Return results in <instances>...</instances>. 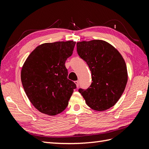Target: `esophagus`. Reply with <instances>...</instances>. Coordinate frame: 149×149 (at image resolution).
Instances as JSON below:
<instances>
[{
    "mask_svg": "<svg viewBox=\"0 0 149 149\" xmlns=\"http://www.w3.org/2000/svg\"><path fill=\"white\" fill-rule=\"evenodd\" d=\"M75 83L76 84V86H77V87H78L79 86V81H75Z\"/></svg>",
    "mask_w": 149,
    "mask_h": 149,
    "instance_id": "esophagus-1",
    "label": "esophagus"
}]
</instances>
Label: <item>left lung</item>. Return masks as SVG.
Returning a JSON list of instances; mask_svg holds the SVG:
<instances>
[{
	"mask_svg": "<svg viewBox=\"0 0 149 149\" xmlns=\"http://www.w3.org/2000/svg\"><path fill=\"white\" fill-rule=\"evenodd\" d=\"M77 52L88 65L93 81L87 89L80 88L79 92L94 110L111 108L123 93L128 81L123 58L111 45L100 40L78 42Z\"/></svg>",
	"mask_w": 149,
	"mask_h": 149,
	"instance_id": "obj_1",
	"label": "left lung"
}]
</instances>
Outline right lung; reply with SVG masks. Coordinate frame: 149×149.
<instances>
[{
    "label": "right lung",
    "mask_w": 149,
    "mask_h": 149,
    "mask_svg": "<svg viewBox=\"0 0 149 149\" xmlns=\"http://www.w3.org/2000/svg\"><path fill=\"white\" fill-rule=\"evenodd\" d=\"M75 41H57L37 47L22 68V86L29 101L41 113L54 116L62 112L76 89L67 79L65 65Z\"/></svg>",
    "instance_id": "right-lung-1"
}]
</instances>
